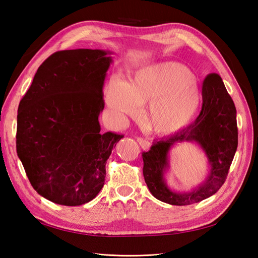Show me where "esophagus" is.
<instances>
[{
    "label": "esophagus",
    "mask_w": 258,
    "mask_h": 258,
    "mask_svg": "<svg viewBox=\"0 0 258 258\" xmlns=\"http://www.w3.org/2000/svg\"><path fill=\"white\" fill-rule=\"evenodd\" d=\"M137 141H138V143L140 144V146H141L144 151H147L148 148H150V146H151L150 142L146 141V140H144V139H142V138H138Z\"/></svg>",
    "instance_id": "1"
}]
</instances>
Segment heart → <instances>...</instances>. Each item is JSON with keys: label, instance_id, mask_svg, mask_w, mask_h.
Wrapping results in <instances>:
<instances>
[{"label": "heart", "instance_id": "1", "mask_svg": "<svg viewBox=\"0 0 258 258\" xmlns=\"http://www.w3.org/2000/svg\"><path fill=\"white\" fill-rule=\"evenodd\" d=\"M105 102L117 120L138 117L140 105L150 103L145 112L147 128L158 136L184 130L196 118L201 92L190 70L172 61L140 68L129 83L113 77L107 86Z\"/></svg>", "mask_w": 258, "mask_h": 258}]
</instances>
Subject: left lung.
I'll use <instances>...</instances> for the list:
<instances>
[{
    "instance_id": "obj_1",
    "label": "left lung",
    "mask_w": 258,
    "mask_h": 258,
    "mask_svg": "<svg viewBox=\"0 0 258 258\" xmlns=\"http://www.w3.org/2000/svg\"><path fill=\"white\" fill-rule=\"evenodd\" d=\"M199 145L208 159V174L190 191L171 189L165 179L169 167V152L179 143ZM238 147L237 111L218 74H209L202 86V110L184 130L154 142L142 155L143 175L153 196L172 206H188L214 195L224 184Z\"/></svg>"
}]
</instances>
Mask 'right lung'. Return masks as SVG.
<instances>
[{
	"mask_svg": "<svg viewBox=\"0 0 258 258\" xmlns=\"http://www.w3.org/2000/svg\"><path fill=\"white\" fill-rule=\"evenodd\" d=\"M110 50L52 53L33 77L17 115V155L31 185L53 204L76 207L102 189L105 165L122 136L101 134Z\"/></svg>",
	"mask_w": 258,
	"mask_h": 258,
	"instance_id": "1",
	"label": "right lung"
}]
</instances>
